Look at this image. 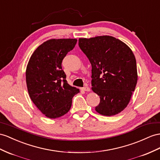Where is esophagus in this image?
Returning <instances> with one entry per match:
<instances>
[{
  "label": "esophagus",
  "instance_id": "esophagus-1",
  "mask_svg": "<svg viewBox=\"0 0 160 160\" xmlns=\"http://www.w3.org/2000/svg\"><path fill=\"white\" fill-rule=\"evenodd\" d=\"M81 89L84 91H91V88H90L88 87H85L82 88Z\"/></svg>",
  "mask_w": 160,
  "mask_h": 160
}]
</instances>
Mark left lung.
I'll return each mask as SVG.
<instances>
[{
	"label": "left lung",
	"instance_id": "1",
	"mask_svg": "<svg viewBox=\"0 0 160 160\" xmlns=\"http://www.w3.org/2000/svg\"><path fill=\"white\" fill-rule=\"evenodd\" d=\"M78 45L92 65V90L100 97L96 112L105 116L120 113L129 103L137 83L132 50L110 36L79 38Z\"/></svg>",
	"mask_w": 160,
	"mask_h": 160
}]
</instances>
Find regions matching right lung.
<instances>
[{"label":"right lung","mask_w":160,"mask_h":160,"mask_svg":"<svg viewBox=\"0 0 160 160\" xmlns=\"http://www.w3.org/2000/svg\"><path fill=\"white\" fill-rule=\"evenodd\" d=\"M76 39H51L36 49L26 72L28 91L45 116L54 119L67 113L79 89L68 84L61 63L74 48Z\"/></svg>","instance_id":"right-lung-1"}]
</instances>
